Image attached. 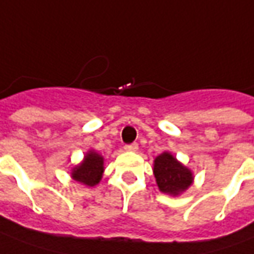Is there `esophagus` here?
<instances>
[{
	"instance_id": "1",
	"label": "esophagus",
	"mask_w": 254,
	"mask_h": 254,
	"mask_svg": "<svg viewBox=\"0 0 254 254\" xmlns=\"http://www.w3.org/2000/svg\"><path fill=\"white\" fill-rule=\"evenodd\" d=\"M124 148H125L127 151H137L139 144H137V143H132V144H127Z\"/></svg>"
}]
</instances>
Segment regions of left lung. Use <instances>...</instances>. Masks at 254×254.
Returning <instances> with one entry per match:
<instances>
[{
  "mask_svg": "<svg viewBox=\"0 0 254 254\" xmlns=\"http://www.w3.org/2000/svg\"><path fill=\"white\" fill-rule=\"evenodd\" d=\"M154 176L159 190L165 194L177 195L192 183L191 170L183 166L169 152H164L154 161Z\"/></svg>",
  "mask_w": 254,
  "mask_h": 254,
  "instance_id": "8db88e82",
  "label": "left lung"
}]
</instances>
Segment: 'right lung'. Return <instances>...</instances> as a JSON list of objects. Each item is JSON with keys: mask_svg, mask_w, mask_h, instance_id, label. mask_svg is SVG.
I'll return each instance as SVG.
<instances>
[{"mask_svg": "<svg viewBox=\"0 0 254 254\" xmlns=\"http://www.w3.org/2000/svg\"><path fill=\"white\" fill-rule=\"evenodd\" d=\"M103 175V158L96 154V152L90 151L89 154L85 155L84 162L81 165L75 166L72 169L71 176L74 180L82 183L85 186L93 187L95 184L100 182Z\"/></svg>", "mask_w": 254, "mask_h": 254, "instance_id": "1", "label": "right lung"}]
</instances>
